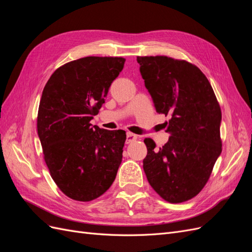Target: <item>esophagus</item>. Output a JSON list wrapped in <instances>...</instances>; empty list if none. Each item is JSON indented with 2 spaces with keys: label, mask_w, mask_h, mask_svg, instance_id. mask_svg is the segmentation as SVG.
<instances>
[{
  "label": "esophagus",
  "mask_w": 252,
  "mask_h": 252,
  "mask_svg": "<svg viewBox=\"0 0 252 252\" xmlns=\"http://www.w3.org/2000/svg\"><path fill=\"white\" fill-rule=\"evenodd\" d=\"M126 143L127 144H130L132 142H134L136 139H138V135L134 134V133H131V132H127V135H126Z\"/></svg>",
  "instance_id": "34e87169"
}]
</instances>
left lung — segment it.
I'll return each instance as SVG.
<instances>
[{
	"mask_svg": "<svg viewBox=\"0 0 252 252\" xmlns=\"http://www.w3.org/2000/svg\"><path fill=\"white\" fill-rule=\"evenodd\" d=\"M145 87L157 112L169 116L170 138L157 148L145 139L143 168L156 192L169 203L192 199L207 183L222 152V112L205 74L186 61L138 57Z\"/></svg>",
	"mask_w": 252,
	"mask_h": 252,
	"instance_id": "left-lung-1",
	"label": "left lung"
}]
</instances>
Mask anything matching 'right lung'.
Wrapping results in <instances>:
<instances>
[{
	"label": "right lung",
	"mask_w": 252,
	"mask_h": 252,
	"mask_svg": "<svg viewBox=\"0 0 252 252\" xmlns=\"http://www.w3.org/2000/svg\"><path fill=\"white\" fill-rule=\"evenodd\" d=\"M124 63L123 58H82L58 68L44 87L37 134L51 178L72 200L96 199L117 177L126 132L101 129L90 121Z\"/></svg>",
	"instance_id": "right-lung-1"
}]
</instances>
